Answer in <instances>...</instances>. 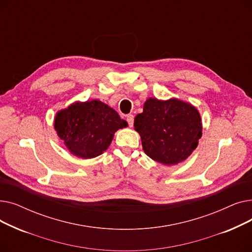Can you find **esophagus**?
I'll list each match as a JSON object with an SVG mask.
<instances>
[{"label":"esophagus","instance_id":"1","mask_svg":"<svg viewBox=\"0 0 252 252\" xmlns=\"http://www.w3.org/2000/svg\"><path fill=\"white\" fill-rule=\"evenodd\" d=\"M126 122L128 124V126L131 127L134 126V115L133 114H127L126 115Z\"/></svg>","mask_w":252,"mask_h":252}]
</instances>
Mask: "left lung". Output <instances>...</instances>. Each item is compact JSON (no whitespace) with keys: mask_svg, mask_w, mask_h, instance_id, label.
Wrapping results in <instances>:
<instances>
[{"mask_svg":"<svg viewBox=\"0 0 252 252\" xmlns=\"http://www.w3.org/2000/svg\"><path fill=\"white\" fill-rule=\"evenodd\" d=\"M143 150L153 160L177 164L191 155L202 136L201 117L193 105L178 99L149 98L135 117Z\"/></svg>","mask_w":252,"mask_h":252,"instance_id":"8db88e82","label":"left lung"}]
</instances>
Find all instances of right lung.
Masks as SVG:
<instances>
[{
	"label": "right lung",
	"instance_id": "1",
	"mask_svg": "<svg viewBox=\"0 0 252 252\" xmlns=\"http://www.w3.org/2000/svg\"><path fill=\"white\" fill-rule=\"evenodd\" d=\"M126 126L114 109L99 100L71 104L56 114L54 124L68 150L85 159L102 154L115 131Z\"/></svg>",
	"mask_w": 252,
	"mask_h": 252
}]
</instances>
